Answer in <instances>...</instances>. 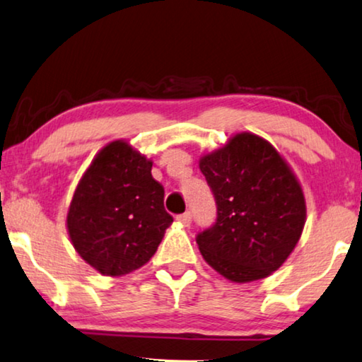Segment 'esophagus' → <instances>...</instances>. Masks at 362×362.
<instances>
[{"label": "esophagus", "instance_id": "34e87169", "mask_svg": "<svg viewBox=\"0 0 362 362\" xmlns=\"http://www.w3.org/2000/svg\"><path fill=\"white\" fill-rule=\"evenodd\" d=\"M176 220L180 223H182V225H189L191 220H192V216H191L189 212H185V214H180V216L176 217Z\"/></svg>", "mask_w": 362, "mask_h": 362}]
</instances>
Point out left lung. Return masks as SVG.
<instances>
[{"label": "left lung", "instance_id": "obj_1", "mask_svg": "<svg viewBox=\"0 0 362 362\" xmlns=\"http://www.w3.org/2000/svg\"><path fill=\"white\" fill-rule=\"evenodd\" d=\"M199 168L217 206L216 222L196 237L204 259L233 282L263 279L281 268L307 214L284 158L264 139L243 132L204 155Z\"/></svg>", "mask_w": 362, "mask_h": 362}]
</instances>
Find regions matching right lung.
I'll use <instances>...</instances> for the list:
<instances>
[{"label": "right lung", "instance_id": "right-lung-1", "mask_svg": "<svg viewBox=\"0 0 362 362\" xmlns=\"http://www.w3.org/2000/svg\"><path fill=\"white\" fill-rule=\"evenodd\" d=\"M151 161L124 140L96 155L78 182L66 227L78 255L104 276H124L148 263L173 217Z\"/></svg>", "mask_w": 362, "mask_h": 362}]
</instances>
